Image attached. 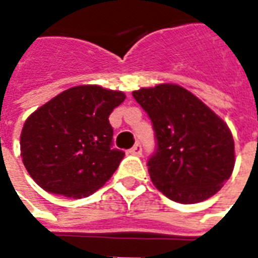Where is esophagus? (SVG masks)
Segmentation results:
<instances>
[{"instance_id":"1","label":"esophagus","mask_w":258,"mask_h":258,"mask_svg":"<svg viewBox=\"0 0 258 258\" xmlns=\"http://www.w3.org/2000/svg\"><path fill=\"white\" fill-rule=\"evenodd\" d=\"M128 152L131 155H134V156H141V155H142V146H141L140 144H137V145L133 146Z\"/></svg>"}]
</instances>
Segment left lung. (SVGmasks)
Returning a JSON list of instances; mask_svg holds the SVG:
<instances>
[{
	"label": "left lung",
	"mask_w": 258,
	"mask_h": 258,
	"mask_svg": "<svg viewBox=\"0 0 258 258\" xmlns=\"http://www.w3.org/2000/svg\"><path fill=\"white\" fill-rule=\"evenodd\" d=\"M133 96L155 130L156 152L148 160L153 185L182 205L216 195L235 166V144L227 123L177 84L141 88Z\"/></svg>",
	"instance_id": "1"
}]
</instances>
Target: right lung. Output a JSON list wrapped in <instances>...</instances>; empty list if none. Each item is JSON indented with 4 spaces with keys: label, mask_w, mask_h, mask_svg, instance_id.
Returning <instances> with one entry per match:
<instances>
[{
    "label": "right lung",
    "mask_w": 258,
    "mask_h": 258,
    "mask_svg": "<svg viewBox=\"0 0 258 258\" xmlns=\"http://www.w3.org/2000/svg\"><path fill=\"white\" fill-rule=\"evenodd\" d=\"M124 99L121 91L77 85L31 113L20 134V156L36 184L73 199L99 189L124 157L112 148L109 123Z\"/></svg>",
    "instance_id": "1"
}]
</instances>
